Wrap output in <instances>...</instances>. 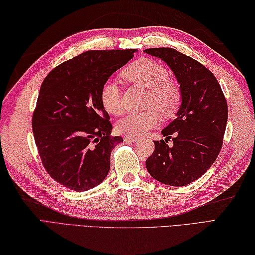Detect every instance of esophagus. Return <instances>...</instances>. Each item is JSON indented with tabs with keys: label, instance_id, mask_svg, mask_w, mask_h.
Listing matches in <instances>:
<instances>
[{
	"label": "esophagus",
	"instance_id": "esophagus-1",
	"mask_svg": "<svg viewBox=\"0 0 255 255\" xmlns=\"http://www.w3.org/2000/svg\"><path fill=\"white\" fill-rule=\"evenodd\" d=\"M124 140L126 141H137L138 139H137V137H131V136H124Z\"/></svg>",
	"mask_w": 255,
	"mask_h": 255
}]
</instances>
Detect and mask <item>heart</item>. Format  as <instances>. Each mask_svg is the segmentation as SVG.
<instances>
[{
    "label": "heart",
    "instance_id": "1",
    "mask_svg": "<svg viewBox=\"0 0 255 255\" xmlns=\"http://www.w3.org/2000/svg\"><path fill=\"white\" fill-rule=\"evenodd\" d=\"M121 77L128 83L147 90L145 107L141 113H129L117 122L118 133L141 136L160 122V111L163 116L174 115L182 103V89L176 80L169 77V71L159 61L139 58L121 71ZM99 99L108 114L118 116L123 110L122 88L116 81H107L99 92Z\"/></svg>",
    "mask_w": 255,
    "mask_h": 255
}]
</instances>
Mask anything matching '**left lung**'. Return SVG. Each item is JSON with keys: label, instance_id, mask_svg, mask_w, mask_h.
Masks as SVG:
<instances>
[{"label": "left lung", "instance_id": "1", "mask_svg": "<svg viewBox=\"0 0 255 255\" xmlns=\"http://www.w3.org/2000/svg\"><path fill=\"white\" fill-rule=\"evenodd\" d=\"M145 53L165 61L182 89L176 119L162 129L165 140L153 141L146 167L160 183L186 186L201 177L219 156L228 117L226 98L214 74L196 59L170 47ZM172 134L173 146L169 147Z\"/></svg>", "mask_w": 255, "mask_h": 255}]
</instances>
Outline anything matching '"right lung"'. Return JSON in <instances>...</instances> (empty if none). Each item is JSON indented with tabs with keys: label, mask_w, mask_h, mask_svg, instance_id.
<instances>
[{
	"label": "right lung",
	"mask_w": 255,
	"mask_h": 255,
	"mask_svg": "<svg viewBox=\"0 0 255 255\" xmlns=\"http://www.w3.org/2000/svg\"><path fill=\"white\" fill-rule=\"evenodd\" d=\"M136 49L88 51L60 64L41 85L32 129L42 164L53 179L74 191L101 184L120 136L99 99L109 77Z\"/></svg>",
	"instance_id": "1"
}]
</instances>
